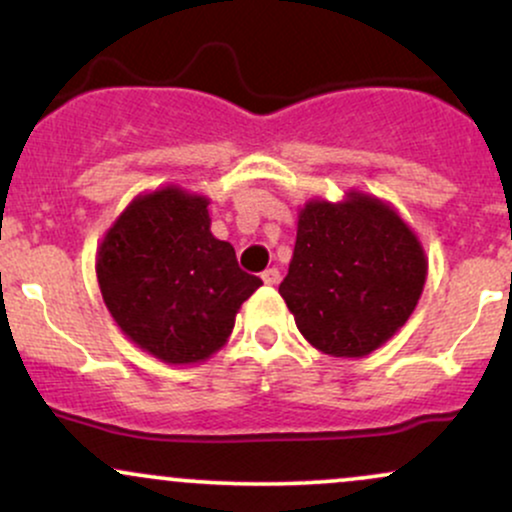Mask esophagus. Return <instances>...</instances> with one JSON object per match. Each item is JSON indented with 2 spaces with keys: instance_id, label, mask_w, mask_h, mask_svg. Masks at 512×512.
Here are the masks:
<instances>
[{
  "instance_id": "1",
  "label": "esophagus",
  "mask_w": 512,
  "mask_h": 512,
  "mask_svg": "<svg viewBox=\"0 0 512 512\" xmlns=\"http://www.w3.org/2000/svg\"><path fill=\"white\" fill-rule=\"evenodd\" d=\"M262 281H264V284H267V286H276V284H279V281H281V274H279V269H264V272H262Z\"/></svg>"
}]
</instances>
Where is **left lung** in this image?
I'll return each mask as SVG.
<instances>
[{"mask_svg": "<svg viewBox=\"0 0 512 512\" xmlns=\"http://www.w3.org/2000/svg\"><path fill=\"white\" fill-rule=\"evenodd\" d=\"M428 260L395 207L349 190L298 211L296 248L279 293L322 354L363 358L402 330L424 293Z\"/></svg>", "mask_w": 512, "mask_h": 512, "instance_id": "8db88e82", "label": "left lung"}]
</instances>
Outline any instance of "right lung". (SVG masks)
I'll return each instance as SVG.
<instances>
[{"mask_svg":"<svg viewBox=\"0 0 512 512\" xmlns=\"http://www.w3.org/2000/svg\"><path fill=\"white\" fill-rule=\"evenodd\" d=\"M96 276L122 334L168 366L221 351L240 305L262 286L211 233L209 197L180 185L127 204L98 245Z\"/></svg>","mask_w":512,"mask_h":512,"instance_id":"add662e5","label":"right lung"}]
</instances>
